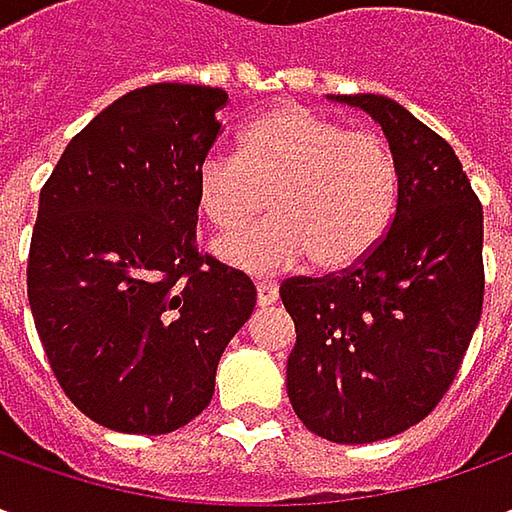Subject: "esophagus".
<instances>
[{"mask_svg":"<svg viewBox=\"0 0 512 512\" xmlns=\"http://www.w3.org/2000/svg\"><path fill=\"white\" fill-rule=\"evenodd\" d=\"M276 299H279V287H276V282L259 279V282H256V302H259V307H270Z\"/></svg>","mask_w":512,"mask_h":512,"instance_id":"1","label":"esophagus"}]
</instances>
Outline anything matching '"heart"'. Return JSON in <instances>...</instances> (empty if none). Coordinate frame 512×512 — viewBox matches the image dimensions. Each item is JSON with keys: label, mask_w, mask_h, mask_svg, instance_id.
<instances>
[{"label": "heart", "mask_w": 512, "mask_h": 512, "mask_svg": "<svg viewBox=\"0 0 512 512\" xmlns=\"http://www.w3.org/2000/svg\"><path fill=\"white\" fill-rule=\"evenodd\" d=\"M196 199L219 230L265 205L276 216L219 239L213 250L247 273H276L310 256L316 270L356 265L379 245L399 199L396 153L379 133L347 130L305 105H279L239 136L236 156L207 153Z\"/></svg>", "instance_id": "b5f03b06"}]
</instances>
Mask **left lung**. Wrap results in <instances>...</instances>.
Listing matches in <instances>:
<instances>
[{"mask_svg": "<svg viewBox=\"0 0 512 512\" xmlns=\"http://www.w3.org/2000/svg\"><path fill=\"white\" fill-rule=\"evenodd\" d=\"M367 110L396 153V216L339 276L279 287L296 325L287 396L307 430L370 444L419 424L462 367L484 299L482 205L456 150L379 93L330 96Z\"/></svg>", "mask_w": 512, "mask_h": 512, "instance_id": "1", "label": "left lung"}]
</instances>
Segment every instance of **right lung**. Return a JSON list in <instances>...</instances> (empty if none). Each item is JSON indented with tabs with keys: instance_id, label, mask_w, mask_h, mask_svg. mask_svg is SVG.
Wrapping results in <instances>:
<instances>
[{
	"instance_id": "1",
	"label": "right lung",
	"mask_w": 512,
	"mask_h": 512,
	"mask_svg": "<svg viewBox=\"0 0 512 512\" xmlns=\"http://www.w3.org/2000/svg\"><path fill=\"white\" fill-rule=\"evenodd\" d=\"M222 88H136L79 130L39 193L28 302L53 376L88 419L162 436L213 399L256 307L242 270L196 250V170Z\"/></svg>"
}]
</instances>
